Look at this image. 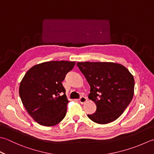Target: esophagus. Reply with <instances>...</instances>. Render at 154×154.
I'll return each instance as SVG.
<instances>
[{
	"mask_svg": "<svg viewBox=\"0 0 154 154\" xmlns=\"http://www.w3.org/2000/svg\"><path fill=\"white\" fill-rule=\"evenodd\" d=\"M79 102L81 103H85V102L87 101V97H84V96H82V97H81L80 98H79Z\"/></svg>",
	"mask_w": 154,
	"mask_h": 154,
	"instance_id": "esophagus-1",
	"label": "esophagus"
}]
</instances>
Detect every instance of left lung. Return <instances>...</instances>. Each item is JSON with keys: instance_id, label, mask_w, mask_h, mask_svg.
<instances>
[{"instance_id": "8db88e82", "label": "left lung", "mask_w": 154, "mask_h": 154, "mask_svg": "<svg viewBox=\"0 0 154 154\" xmlns=\"http://www.w3.org/2000/svg\"><path fill=\"white\" fill-rule=\"evenodd\" d=\"M90 85L88 98L97 106L95 113L87 115L99 124L115 121L131 101L134 79L122 65L109 62H78Z\"/></svg>"}]
</instances>
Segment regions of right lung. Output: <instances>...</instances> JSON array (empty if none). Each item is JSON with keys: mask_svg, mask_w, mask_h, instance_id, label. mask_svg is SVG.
Wrapping results in <instances>:
<instances>
[{"mask_svg": "<svg viewBox=\"0 0 154 154\" xmlns=\"http://www.w3.org/2000/svg\"><path fill=\"white\" fill-rule=\"evenodd\" d=\"M75 62L49 61L33 66L20 83L19 95L27 112L38 124H58L67 113L69 101L62 85Z\"/></svg>", "mask_w": 154, "mask_h": 154, "instance_id": "add662e5", "label": "right lung"}]
</instances>
